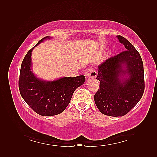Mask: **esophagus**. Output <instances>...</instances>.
Here are the masks:
<instances>
[{"label": "esophagus", "mask_w": 157, "mask_h": 157, "mask_svg": "<svg viewBox=\"0 0 157 157\" xmlns=\"http://www.w3.org/2000/svg\"><path fill=\"white\" fill-rule=\"evenodd\" d=\"M84 75L88 78H95L97 75L96 70L92 68H87L84 71Z\"/></svg>", "instance_id": "esophagus-1"}]
</instances>
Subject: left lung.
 Masks as SVG:
<instances>
[{"instance_id":"obj_1","label":"left lung","mask_w":157,"mask_h":157,"mask_svg":"<svg viewBox=\"0 0 157 157\" xmlns=\"http://www.w3.org/2000/svg\"><path fill=\"white\" fill-rule=\"evenodd\" d=\"M117 37L126 51L98 65L96 79L101 84L94 98L102 114L122 117L137 105L143 95L144 66L134 46L123 36Z\"/></svg>"}]
</instances>
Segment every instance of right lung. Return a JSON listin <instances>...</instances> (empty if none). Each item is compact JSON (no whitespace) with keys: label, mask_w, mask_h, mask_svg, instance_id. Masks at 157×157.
Instances as JSON below:
<instances>
[{"label":"right lung","mask_w":157,"mask_h":157,"mask_svg":"<svg viewBox=\"0 0 157 157\" xmlns=\"http://www.w3.org/2000/svg\"><path fill=\"white\" fill-rule=\"evenodd\" d=\"M50 38H51L50 36H46L35 46ZM34 47L28 52L21 63L19 79L20 94L26 103L38 114L42 116L60 114L69 104L75 89L86 81L85 76L64 77L53 81L38 78L32 71L31 56Z\"/></svg>","instance_id":"right-lung-1"}]
</instances>
